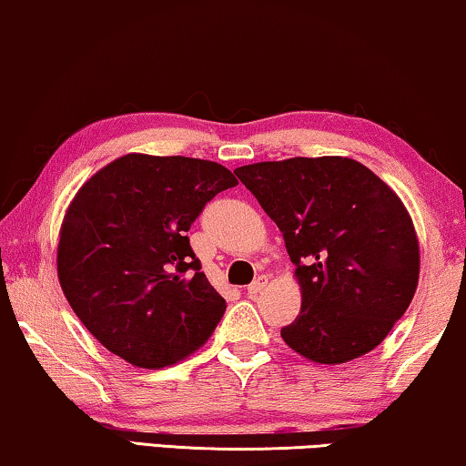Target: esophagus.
I'll return each instance as SVG.
<instances>
[{
  "label": "esophagus",
  "mask_w": 466,
  "mask_h": 466,
  "mask_svg": "<svg viewBox=\"0 0 466 466\" xmlns=\"http://www.w3.org/2000/svg\"><path fill=\"white\" fill-rule=\"evenodd\" d=\"M266 285H268V277H266V274H261V277L255 279L253 283L247 287V293H248V296H255V293H259Z\"/></svg>",
  "instance_id": "1"
}]
</instances>
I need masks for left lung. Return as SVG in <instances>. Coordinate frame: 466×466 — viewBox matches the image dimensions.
I'll return each instance as SVG.
<instances>
[{
    "label": "left lung",
    "instance_id": "8db88e82",
    "mask_svg": "<svg viewBox=\"0 0 466 466\" xmlns=\"http://www.w3.org/2000/svg\"><path fill=\"white\" fill-rule=\"evenodd\" d=\"M283 232L301 310L280 336L310 361L346 363L376 349L416 293L420 251L399 196L342 156L234 170Z\"/></svg>",
    "mask_w": 466,
    "mask_h": 466
}]
</instances>
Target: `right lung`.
Segmentation results:
<instances>
[{
  "label": "right lung",
  "mask_w": 466,
  "mask_h": 466,
  "mask_svg": "<svg viewBox=\"0 0 466 466\" xmlns=\"http://www.w3.org/2000/svg\"><path fill=\"white\" fill-rule=\"evenodd\" d=\"M238 186L218 162L122 156L76 194L58 240L69 306L105 349L165 367L211 338L226 312L186 232L207 202Z\"/></svg>",
  "instance_id": "obj_1"
}]
</instances>
